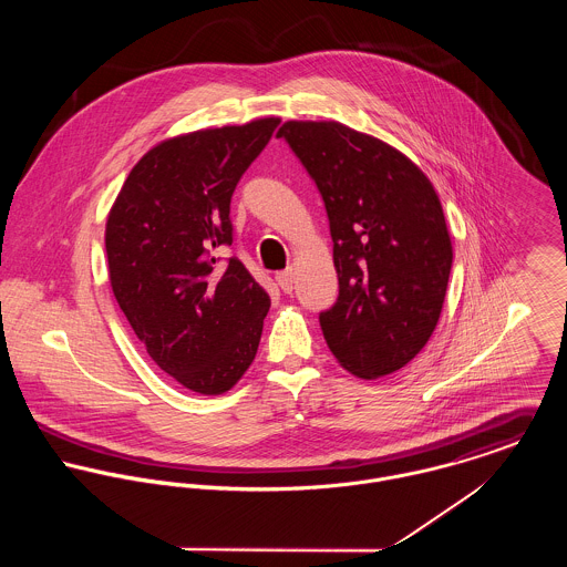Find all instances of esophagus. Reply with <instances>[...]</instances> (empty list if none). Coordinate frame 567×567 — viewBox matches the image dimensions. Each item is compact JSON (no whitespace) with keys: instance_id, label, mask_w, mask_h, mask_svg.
<instances>
[{"instance_id":"obj_1","label":"esophagus","mask_w":567,"mask_h":567,"mask_svg":"<svg viewBox=\"0 0 567 567\" xmlns=\"http://www.w3.org/2000/svg\"><path fill=\"white\" fill-rule=\"evenodd\" d=\"M277 284H279V288L284 290V292H292V288H295V270L292 268H286V270H281V272H277Z\"/></svg>"}]
</instances>
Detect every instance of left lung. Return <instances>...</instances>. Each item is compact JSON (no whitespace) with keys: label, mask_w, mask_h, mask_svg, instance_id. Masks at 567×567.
I'll return each instance as SVG.
<instances>
[{"label":"left lung","mask_w":567,"mask_h":567,"mask_svg":"<svg viewBox=\"0 0 567 567\" xmlns=\"http://www.w3.org/2000/svg\"><path fill=\"white\" fill-rule=\"evenodd\" d=\"M286 140L323 196L338 299L324 342L353 375L400 371L439 323L452 243L427 176L393 146L338 122H286Z\"/></svg>","instance_id":"8db88e82"}]
</instances>
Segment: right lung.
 Segmentation results:
<instances>
[{
  "label": "right lung",
  "instance_id": "1",
  "mask_svg": "<svg viewBox=\"0 0 567 567\" xmlns=\"http://www.w3.org/2000/svg\"><path fill=\"white\" fill-rule=\"evenodd\" d=\"M279 117L196 131L148 151L106 220L113 295L148 355L181 386L227 393L255 360L270 297L238 257L231 196Z\"/></svg>",
  "mask_w": 567,
  "mask_h": 567
}]
</instances>
